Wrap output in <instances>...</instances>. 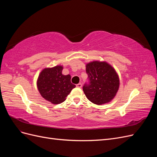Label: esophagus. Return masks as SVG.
I'll list each match as a JSON object with an SVG mask.
<instances>
[{
  "mask_svg": "<svg viewBox=\"0 0 157 157\" xmlns=\"http://www.w3.org/2000/svg\"><path fill=\"white\" fill-rule=\"evenodd\" d=\"M77 88H80L82 87V84H81V83H78V84H77Z\"/></svg>",
  "mask_w": 157,
  "mask_h": 157,
  "instance_id": "esophagus-1",
  "label": "esophagus"
}]
</instances>
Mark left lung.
<instances>
[{
  "label": "left lung",
  "mask_w": 157,
  "mask_h": 157,
  "mask_svg": "<svg viewBox=\"0 0 157 157\" xmlns=\"http://www.w3.org/2000/svg\"><path fill=\"white\" fill-rule=\"evenodd\" d=\"M89 84L83 86L89 100L96 105L110 102L119 88L118 75L112 66L105 61H94L86 65Z\"/></svg>",
  "instance_id": "obj_1"
}]
</instances>
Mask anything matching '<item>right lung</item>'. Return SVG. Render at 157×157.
<instances>
[{"label":"right lung","instance_id":"right-lung-1","mask_svg":"<svg viewBox=\"0 0 157 157\" xmlns=\"http://www.w3.org/2000/svg\"><path fill=\"white\" fill-rule=\"evenodd\" d=\"M63 66L56 65L42 70L37 79V88L46 100L52 104L63 102L74 88L71 75L62 74Z\"/></svg>","mask_w":157,"mask_h":157}]
</instances>
